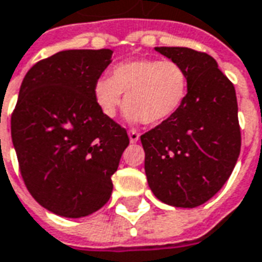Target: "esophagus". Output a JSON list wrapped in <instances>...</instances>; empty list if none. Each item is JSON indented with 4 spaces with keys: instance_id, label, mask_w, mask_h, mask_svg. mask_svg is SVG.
I'll use <instances>...</instances> for the list:
<instances>
[{
    "instance_id": "obj_1",
    "label": "esophagus",
    "mask_w": 262,
    "mask_h": 262,
    "mask_svg": "<svg viewBox=\"0 0 262 262\" xmlns=\"http://www.w3.org/2000/svg\"><path fill=\"white\" fill-rule=\"evenodd\" d=\"M129 139H130L132 143H136L140 139V135L136 130H129Z\"/></svg>"
}]
</instances>
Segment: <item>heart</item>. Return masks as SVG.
<instances>
[{
	"mask_svg": "<svg viewBox=\"0 0 262 262\" xmlns=\"http://www.w3.org/2000/svg\"><path fill=\"white\" fill-rule=\"evenodd\" d=\"M189 87V73L178 61L140 58L115 65L111 77H100L94 100L104 115L115 118L125 96L127 121L160 125L185 105Z\"/></svg>",
	"mask_w": 262,
	"mask_h": 262,
	"instance_id": "1",
	"label": "heart"
}]
</instances>
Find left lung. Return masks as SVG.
Segmentation results:
<instances>
[{
  "instance_id": "8db88e82",
  "label": "left lung",
  "mask_w": 262,
  "mask_h": 262,
  "mask_svg": "<svg viewBox=\"0 0 262 262\" xmlns=\"http://www.w3.org/2000/svg\"><path fill=\"white\" fill-rule=\"evenodd\" d=\"M156 50L186 68L190 87L176 115L140 136L147 182L162 203L194 208L221 190L239 158L236 92L208 54L186 47Z\"/></svg>"
}]
</instances>
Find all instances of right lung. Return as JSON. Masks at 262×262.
Masks as SVG:
<instances>
[{"instance_id": "obj_1", "label": "right lung", "mask_w": 262, "mask_h": 262, "mask_svg": "<svg viewBox=\"0 0 262 262\" xmlns=\"http://www.w3.org/2000/svg\"><path fill=\"white\" fill-rule=\"evenodd\" d=\"M111 50H68L33 65L11 116L19 170L33 199L54 214L100 210L129 146L125 127L100 111L94 84Z\"/></svg>"}]
</instances>
